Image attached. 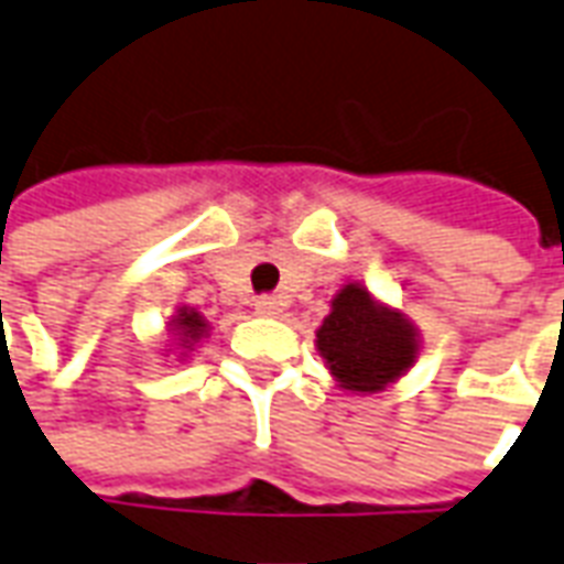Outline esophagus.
I'll return each mask as SVG.
<instances>
[{"label": "esophagus", "instance_id": "esophagus-1", "mask_svg": "<svg viewBox=\"0 0 564 564\" xmlns=\"http://www.w3.org/2000/svg\"><path fill=\"white\" fill-rule=\"evenodd\" d=\"M256 312L264 317H276L282 312V300L276 297H258L256 300Z\"/></svg>", "mask_w": 564, "mask_h": 564}]
</instances>
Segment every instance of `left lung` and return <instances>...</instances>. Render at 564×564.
Listing matches in <instances>:
<instances>
[{"instance_id": "1", "label": "left lung", "mask_w": 564, "mask_h": 564, "mask_svg": "<svg viewBox=\"0 0 564 564\" xmlns=\"http://www.w3.org/2000/svg\"><path fill=\"white\" fill-rule=\"evenodd\" d=\"M315 345L329 375L347 392H380L395 383L419 357V333L398 308L350 282L329 303Z\"/></svg>"}]
</instances>
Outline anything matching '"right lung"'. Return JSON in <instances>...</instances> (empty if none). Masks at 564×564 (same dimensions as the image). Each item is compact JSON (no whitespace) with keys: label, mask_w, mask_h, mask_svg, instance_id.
Masks as SVG:
<instances>
[{"label":"right lung","mask_w":564,"mask_h":564,"mask_svg":"<svg viewBox=\"0 0 564 564\" xmlns=\"http://www.w3.org/2000/svg\"><path fill=\"white\" fill-rule=\"evenodd\" d=\"M169 329H172V336H175V345L184 350L181 357H186V350H193V345L202 341L210 327H207V321L202 312H196V308L189 306H177V312L172 315V321H169Z\"/></svg>","instance_id":"right-lung-1"}]
</instances>
